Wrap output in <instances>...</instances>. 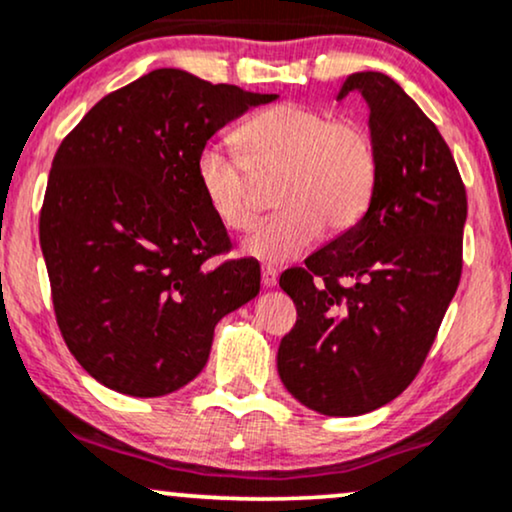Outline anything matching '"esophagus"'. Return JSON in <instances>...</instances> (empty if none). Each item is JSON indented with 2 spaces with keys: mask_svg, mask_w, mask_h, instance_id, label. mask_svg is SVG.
Here are the masks:
<instances>
[{
  "mask_svg": "<svg viewBox=\"0 0 512 512\" xmlns=\"http://www.w3.org/2000/svg\"><path fill=\"white\" fill-rule=\"evenodd\" d=\"M262 283L267 288H274L276 283H279V272H276L274 267H269V264L267 267H262Z\"/></svg>",
  "mask_w": 512,
  "mask_h": 512,
  "instance_id": "esophagus-1",
  "label": "esophagus"
}]
</instances>
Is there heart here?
Returning <instances> with one entry per match:
<instances>
[{
  "instance_id": "heart-1",
  "label": "heart",
  "mask_w": 512,
  "mask_h": 512,
  "mask_svg": "<svg viewBox=\"0 0 512 512\" xmlns=\"http://www.w3.org/2000/svg\"><path fill=\"white\" fill-rule=\"evenodd\" d=\"M236 140L246 162L221 143H207L195 157V181L226 229L248 231L260 212L249 171L279 174L274 205L283 209L245 240V252L257 260H295L317 243L324 226L346 231L365 214L379 152L362 121L286 102L245 121Z\"/></svg>"
}]
</instances>
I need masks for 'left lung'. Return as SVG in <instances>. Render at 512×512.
Wrapping results in <instances>:
<instances>
[{"mask_svg": "<svg viewBox=\"0 0 512 512\" xmlns=\"http://www.w3.org/2000/svg\"><path fill=\"white\" fill-rule=\"evenodd\" d=\"M379 152L365 217L286 269L279 286L298 322L281 338L279 377L329 417L365 415L410 386L432 348L463 272L467 195L439 128L377 71L353 73Z\"/></svg>", "mask_w": 512, "mask_h": 512, "instance_id": "left-lung-1", "label": "left lung"}]
</instances>
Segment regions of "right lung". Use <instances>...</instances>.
Returning a JSON list of instances; mask_svg holds the SVG:
<instances>
[{"label": "right lung", "mask_w": 512, "mask_h": 512, "mask_svg": "<svg viewBox=\"0 0 512 512\" xmlns=\"http://www.w3.org/2000/svg\"><path fill=\"white\" fill-rule=\"evenodd\" d=\"M276 95L157 69L102 97L66 135L40 212L52 303L66 346L107 389L178 391L207 365L214 326L260 293L250 257L195 181L219 128Z\"/></svg>", "instance_id": "obj_1"}]
</instances>
